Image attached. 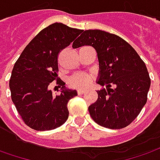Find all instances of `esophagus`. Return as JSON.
<instances>
[{"label":"esophagus","instance_id":"34e87169","mask_svg":"<svg viewBox=\"0 0 160 160\" xmlns=\"http://www.w3.org/2000/svg\"><path fill=\"white\" fill-rule=\"evenodd\" d=\"M86 93V89H78V94H82Z\"/></svg>","mask_w":160,"mask_h":160}]
</instances>
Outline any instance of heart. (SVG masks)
Segmentation results:
<instances>
[{"mask_svg": "<svg viewBox=\"0 0 160 160\" xmlns=\"http://www.w3.org/2000/svg\"><path fill=\"white\" fill-rule=\"evenodd\" d=\"M90 81V77L86 73H77L74 74L73 76H72L71 78L69 79L68 82L72 87L73 88H84L88 84V82Z\"/></svg>", "mask_w": 160, "mask_h": 160, "instance_id": "b5f03b06", "label": "heart"}]
</instances>
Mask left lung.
Masks as SVG:
<instances>
[{"instance_id":"1","label":"left lung","mask_w":160,"mask_h":160,"mask_svg":"<svg viewBox=\"0 0 160 160\" xmlns=\"http://www.w3.org/2000/svg\"><path fill=\"white\" fill-rule=\"evenodd\" d=\"M93 46L99 60L96 82L106 88L88 107L99 125L118 130L130 124L146 103L151 80L144 62L134 48L117 35L101 30H82L72 48Z\"/></svg>"}]
</instances>
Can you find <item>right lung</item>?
Returning a JSON list of instances; mask_svg holds the SVG:
<instances>
[{"label": "right lung", "instance_id": "right-lung-1", "mask_svg": "<svg viewBox=\"0 0 160 160\" xmlns=\"http://www.w3.org/2000/svg\"><path fill=\"white\" fill-rule=\"evenodd\" d=\"M82 30L55 22L44 28L22 51L9 80L11 99L23 122L36 130H51L67 120V103L77 91L58 80L61 94L54 97L48 86L56 78L58 55Z\"/></svg>", "mask_w": 160, "mask_h": 160}]
</instances>
